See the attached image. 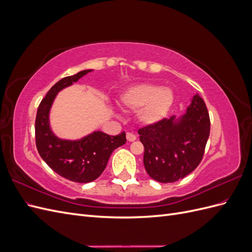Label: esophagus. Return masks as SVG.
Returning <instances> with one entry per match:
<instances>
[{"label":"esophagus","instance_id":"esophagus-1","mask_svg":"<svg viewBox=\"0 0 252 252\" xmlns=\"http://www.w3.org/2000/svg\"><path fill=\"white\" fill-rule=\"evenodd\" d=\"M126 139H127L128 142H133V141L136 140V136L131 132H127L126 133Z\"/></svg>","mask_w":252,"mask_h":252}]
</instances>
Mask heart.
Masks as SVG:
<instances>
[{
  "label": "heart",
  "mask_w": 252,
  "mask_h": 252,
  "mask_svg": "<svg viewBox=\"0 0 252 252\" xmlns=\"http://www.w3.org/2000/svg\"><path fill=\"white\" fill-rule=\"evenodd\" d=\"M174 102L171 88L158 84H136L125 89L120 95L123 108L136 111V119L144 126H154L169 113Z\"/></svg>",
  "instance_id": "obj_1"
}]
</instances>
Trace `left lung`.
Segmentation results:
<instances>
[{
	"instance_id": "obj_1",
	"label": "left lung",
	"mask_w": 252,
	"mask_h": 252,
	"mask_svg": "<svg viewBox=\"0 0 252 252\" xmlns=\"http://www.w3.org/2000/svg\"><path fill=\"white\" fill-rule=\"evenodd\" d=\"M210 133L209 113L195 94L186 112L139 130L144 145V166L150 178L173 183L192 172L200 164Z\"/></svg>"
}]
</instances>
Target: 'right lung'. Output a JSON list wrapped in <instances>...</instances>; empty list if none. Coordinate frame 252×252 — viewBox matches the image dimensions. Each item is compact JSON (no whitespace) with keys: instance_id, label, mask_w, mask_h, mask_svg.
I'll list each match as a JSON object with an SVG mask.
<instances>
[{"instance_id":"add662e5","label":"right lung","mask_w":252,"mask_h":252,"mask_svg":"<svg viewBox=\"0 0 252 252\" xmlns=\"http://www.w3.org/2000/svg\"><path fill=\"white\" fill-rule=\"evenodd\" d=\"M90 71L93 69L83 70L56 83L40 103L35 119V144L41 158L61 177L77 183H89L100 177L112 151L126 143L124 131L110 136L95 130L79 140H66L51 130L49 113L57 94Z\"/></svg>"}]
</instances>
